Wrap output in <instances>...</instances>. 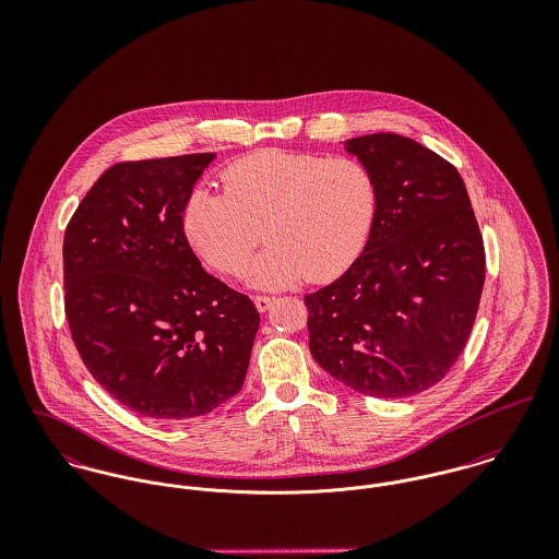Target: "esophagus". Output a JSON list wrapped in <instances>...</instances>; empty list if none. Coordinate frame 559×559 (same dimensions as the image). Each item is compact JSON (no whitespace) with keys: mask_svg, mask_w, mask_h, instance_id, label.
<instances>
[{"mask_svg":"<svg viewBox=\"0 0 559 559\" xmlns=\"http://www.w3.org/2000/svg\"><path fill=\"white\" fill-rule=\"evenodd\" d=\"M273 301H275V299H273V297H266V295H255V297H253V304H255L258 312H266Z\"/></svg>","mask_w":559,"mask_h":559,"instance_id":"34e87169","label":"esophagus"}]
</instances>
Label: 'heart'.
<instances>
[{
  "label": "heart",
  "instance_id": "obj_1",
  "mask_svg": "<svg viewBox=\"0 0 559 559\" xmlns=\"http://www.w3.org/2000/svg\"><path fill=\"white\" fill-rule=\"evenodd\" d=\"M224 193L193 189L182 228L200 258L222 275H239L258 242L249 282L290 286L324 282L364 251L379 211V182L357 157L266 148L222 171Z\"/></svg>",
  "mask_w": 559,
  "mask_h": 559
}]
</instances>
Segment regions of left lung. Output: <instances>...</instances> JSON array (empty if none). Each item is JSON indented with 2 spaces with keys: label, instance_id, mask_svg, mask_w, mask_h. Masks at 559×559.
I'll return each mask as SVG.
<instances>
[{
  "label": "left lung",
  "instance_id": "8db88e82",
  "mask_svg": "<svg viewBox=\"0 0 559 559\" xmlns=\"http://www.w3.org/2000/svg\"><path fill=\"white\" fill-rule=\"evenodd\" d=\"M379 182L364 253L306 297L310 350L346 388L374 399L430 390L461 357L478 314L486 253L465 182L415 140L346 142Z\"/></svg>",
  "mask_w": 559,
  "mask_h": 559
}]
</instances>
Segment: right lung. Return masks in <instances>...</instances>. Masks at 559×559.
Wrapping results in <instances>:
<instances>
[{
	"label": "right lung",
	"instance_id": "1",
	"mask_svg": "<svg viewBox=\"0 0 559 559\" xmlns=\"http://www.w3.org/2000/svg\"><path fill=\"white\" fill-rule=\"evenodd\" d=\"M215 153L111 165L64 233V310L90 374L163 421L211 413L242 388L260 314L209 275L182 209Z\"/></svg>",
	"mask_w": 559,
	"mask_h": 559
}]
</instances>
